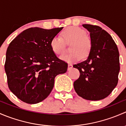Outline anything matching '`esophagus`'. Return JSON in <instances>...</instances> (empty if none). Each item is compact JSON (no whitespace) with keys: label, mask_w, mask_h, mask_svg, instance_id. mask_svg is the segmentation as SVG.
<instances>
[{"label":"esophagus","mask_w":126,"mask_h":126,"mask_svg":"<svg viewBox=\"0 0 126 126\" xmlns=\"http://www.w3.org/2000/svg\"><path fill=\"white\" fill-rule=\"evenodd\" d=\"M72 64H68V70H71V69H72Z\"/></svg>","instance_id":"34e87169"}]
</instances>
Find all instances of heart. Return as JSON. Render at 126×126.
I'll use <instances>...</instances> for the list:
<instances>
[{"label": "heart", "mask_w": 126, "mask_h": 126, "mask_svg": "<svg viewBox=\"0 0 126 126\" xmlns=\"http://www.w3.org/2000/svg\"><path fill=\"white\" fill-rule=\"evenodd\" d=\"M60 36H54L50 40V47L54 54L57 55L63 54L66 50L65 43H71V52L65 54L60 57L61 60L68 63L77 62L86 58L92 49V41L86 35L84 30L78 27H70L61 33Z\"/></svg>", "instance_id": "b5f03b06"}]
</instances>
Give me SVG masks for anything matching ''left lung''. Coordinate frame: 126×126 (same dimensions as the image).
Here are the masks:
<instances>
[{"label": "left lung", "mask_w": 126, "mask_h": 126, "mask_svg": "<svg viewBox=\"0 0 126 126\" xmlns=\"http://www.w3.org/2000/svg\"><path fill=\"white\" fill-rule=\"evenodd\" d=\"M82 25L90 32L92 49L85 61L73 65L80 72L74 88L82 98L99 101L107 97L117 85L119 51L112 37L102 28L91 24Z\"/></svg>", "instance_id": "obj_1"}]
</instances>
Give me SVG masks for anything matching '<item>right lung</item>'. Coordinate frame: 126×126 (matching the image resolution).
Here are the masks:
<instances>
[{"mask_svg": "<svg viewBox=\"0 0 126 126\" xmlns=\"http://www.w3.org/2000/svg\"><path fill=\"white\" fill-rule=\"evenodd\" d=\"M63 28H29L9 44L5 63L7 83L23 102L34 104L45 99L54 88L55 77L67 71L68 63L50 47L51 39Z\"/></svg>", "mask_w": 126, "mask_h": 126, "instance_id": "1", "label": "right lung"}]
</instances>
